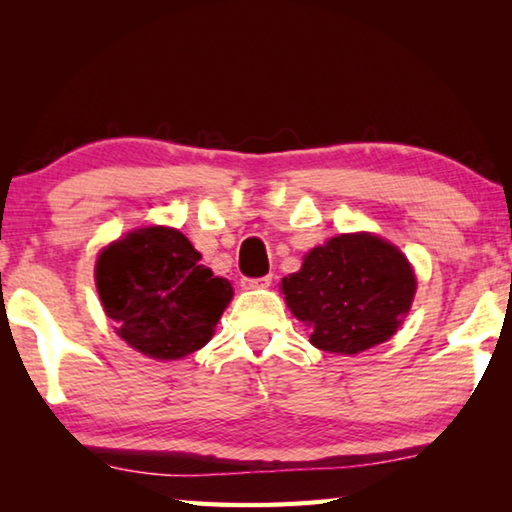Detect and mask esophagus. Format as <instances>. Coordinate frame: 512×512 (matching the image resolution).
<instances>
[{
  "label": "esophagus",
  "mask_w": 512,
  "mask_h": 512,
  "mask_svg": "<svg viewBox=\"0 0 512 512\" xmlns=\"http://www.w3.org/2000/svg\"><path fill=\"white\" fill-rule=\"evenodd\" d=\"M273 275H262V277H241V287L244 289H266L271 287Z\"/></svg>",
  "instance_id": "obj_1"
}]
</instances>
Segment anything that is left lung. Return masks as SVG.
Instances as JSON below:
<instances>
[{
  "instance_id": "left-lung-1",
  "label": "left lung",
  "mask_w": 512,
  "mask_h": 512,
  "mask_svg": "<svg viewBox=\"0 0 512 512\" xmlns=\"http://www.w3.org/2000/svg\"><path fill=\"white\" fill-rule=\"evenodd\" d=\"M284 300L318 350L359 354L397 332L415 296L411 264L375 235H341L282 280Z\"/></svg>"
}]
</instances>
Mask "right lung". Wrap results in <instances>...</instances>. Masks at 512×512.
<instances>
[{
  "label": "right lung",
  "instance_id": "obj_1",
  "mask_svg": "<svg viewBox=\"0 0 512 512\" xmlns=\"http://www.w3.org/2000/svg\"><path fill=\"white\" fill-rule=\"evenodd\" d=\"M178 230L151 225L115 241L97 259L103 311L131 348L153 359H183L212 339L232 287Z\"/></svg>",
  "mask_w": 512,
  "mask_h": 512
}]
</instances>
